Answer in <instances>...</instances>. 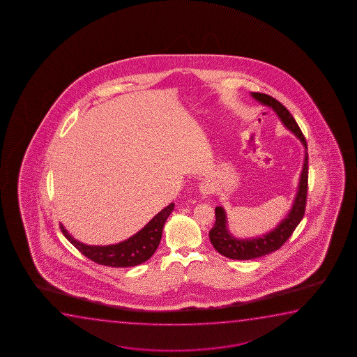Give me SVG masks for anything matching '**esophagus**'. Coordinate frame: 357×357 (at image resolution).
I'll return each instance as SVG.
<instances>
[{
  "label": "esophagus",
  "instance_id": "obj_1",
  "mask_svg": "<svg viewBox=\"0 0 357 357\" xmlns=\"http://www.w3.org/2000/svg\"><path fill=\"white\" fill-rule=\"evenodd\" d=\"M199 188H200L201 194L205 196L210 195L215 191V184L211 181H202Z\"/></svg>",
  "mask_w": 357,
  "mask_h": 357
}]
</instances>
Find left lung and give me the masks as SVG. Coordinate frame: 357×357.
<instances>
[{
	"mask_svg": "<svg viewBox=\"0 0 357 357\" xmlns=\"http://www.w3.org/2000/svg\"><path fill=\"white\" fill-rule=\"evenodd\" d=\"M251 96L262 103L264 106L271 107L278 116L284 127L293 132L305 147V160H303V171L300 174L298 191L294 199L293 206L287 215L279 222V225L266 234L254 236V238H235L228 229L227 213L222 206L215 207V223L210 230L211 244L213 245L220 255L231 259H252L271 254L282 248V245L290 238L294 230L303 220L306 207V196H307L308 181V153L306 139L303 137L298 123L295 122L293 116L282 103L275 98H271L266 93H251Z\"/></svg>",
	"mask_w": 357,
	"mask_h": 357,
	"instance_id": "1",
	"label": "left lung"
}]
</instances>
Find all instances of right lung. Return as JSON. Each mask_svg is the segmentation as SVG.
Returning a JSON list of instances; mask_svg holds the SVG:
<instances>
[{
  "label": "right lung",
  "instance_id": "obj_1",
  "mask_svg": "<svg viewBox=\"0 0 357 357\" xmlns=\"http://www.w3.org/2000/svg\"><path fill=\"white\" fill-rule=\"evenodd\" d=\"M173 210L174 204H169L161 212H158L142 229L139 230L137 234L118 244L103 246L83 244L74 239L62 223L59 227L69 243L93 262L108 267H134L144 264L155 254L161 241L163 225Z\"/></svg>",
  "mask_w": 357,
  "mask_h": 357
}]
</instances>
